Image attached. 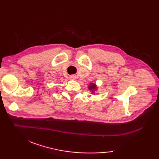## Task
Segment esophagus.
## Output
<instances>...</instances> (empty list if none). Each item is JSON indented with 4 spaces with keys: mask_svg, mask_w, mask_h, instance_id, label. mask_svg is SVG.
I'll return each instance as SVG.
<instances>
[{
    "mask_svg": "<svg viewBox=\"0 0 159 159\" xmlns=\"http://www.w3.org/2000/svg\"><path fill=\"white\" fill-rule=\"evenodd\" d=\"M70 79H73V80H75L76 79V76L75 75H71L70 76Z\"/></svg>",
    "mask_w": 159,
    "mask_h": 159,
    "instance_id": "1",
    "label": "esophagus"
}]
</instances>
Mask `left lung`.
<instances>
[{
  "label": "left lung",
  "instance_id": "1",
  "mask_svg": "<svg viewBox=\"0 0 159 159\" xmlns=\"http://www.w3.org/2000/svg\"><path fill=\"white\" fill-rule=\"evenodd\" d=\"M88 87H89V89L90 91H92V93H94L95 91H96L98 89V87H97V86H96L95 83H90L89 85L88 86Z\"/></svg>",
  "mask_w": 159,
  "mask_h": 159
}]
</instances>
